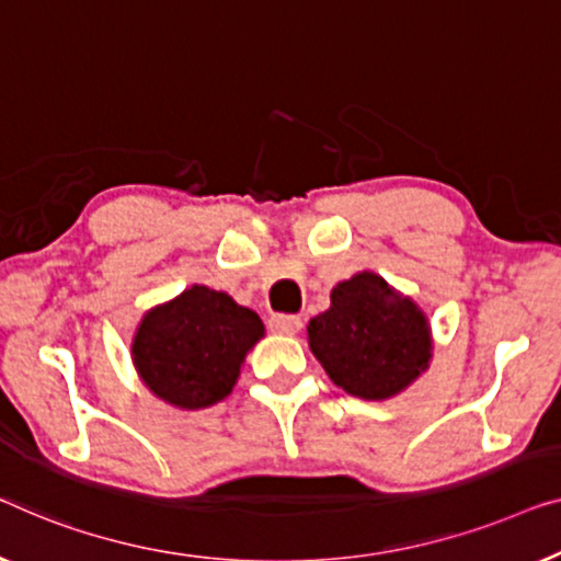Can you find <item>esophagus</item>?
Returning a JSON list of instances; mask_svg holds the SVG:
<instances>
[{
    "instance_id": "esophagus-1",
    "label": "esophagus",
    "mask_w": 561,
    "mask_h": 561,
    "mask_svg": "<svg viewBox=\"0 0 561 561\" xmlns=\"http://www.w3.org/2000/svg\"><path fill=\"white\" fill-rule=\"evenodd\" d=\"M270 328L277 335H297L299 328H302V320L297 314H272Z\"/></svg>"
}]
</instances>
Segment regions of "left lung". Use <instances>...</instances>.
I'll return each mask as SVG.
<instances>
[{
	"instance_id": "1",
	"label": "left lung",
	"mask_w": 561,
	"mask_h": 561,
	"mask_svg": "<svg viewBox=\"0 0 561 561\" xmlns=\"http://www.w3.org/2000/svg\"><path fill=\"white\" fill-rule=\"evenodd\" d=\"M307 343L330 381L366 401L407 391L435 348L427 312L368 270L335 284L328 310L307 325Z\"/></svg>"
}]
</instances>
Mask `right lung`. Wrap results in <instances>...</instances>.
Wrapping results in <instances>:
<instances>
[{"label": "right lung", "instance_id": "1", "mask_svg": "<svg viewBox=\"0 0 561 561\" xmlns=\"http://www.w3.org/2000/svg\"><path fill=\"white\" fill-rule=\"evenodd\" d=\"M262 337L264 322L254 310L226 291L193 284L141 314L131 363L157 399L198 412L233 391L243 360Z\"/></svg>", "mask_w": 561, "mask_h": 561}]
</instances>
